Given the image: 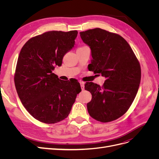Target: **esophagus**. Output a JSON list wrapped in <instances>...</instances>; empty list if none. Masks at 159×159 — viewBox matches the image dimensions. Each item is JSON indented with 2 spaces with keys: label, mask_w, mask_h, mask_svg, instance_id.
Segmentation results:
<instances>
[{
  "label": "esophagus",
  "mask_w": 159,
  "mask_h": 159,
  "mask_svg": "<svg viewBox=\"0 0 159 159\" xmlns=\"http://www.w3.org/2000/svg\"><path fill=\"white\" fill-rule=\"evenodd\" d=\"M80 85H81V89L84 90L85 89V85H84V81H80Z\"/></svg>",
  "instance_id": "1"
}]
</instances>
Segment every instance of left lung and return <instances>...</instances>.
Returning <instances> with one entry per match:
<instances>
[{"mask_svg": "<svg viewBox=\"0 0 159 159\" xmlns=\"http://www.w3.org/2000/svg\"><path fill=\"white\" fill-rule=\"evenodd\" d=\"M81 40L91 50L90 71L104 76L102 86L85 84L92 95L87 107L90 116L107 123L125 113L134 99L141 81L139 61L131 46L117 34L99 28L80 32Z\"/></svg>", "mask_w": 159, "mask_h": 159, "instance_id": "obj_1", "label": "left lung"}]
</instances>
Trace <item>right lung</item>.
I'll use <instances>...</instances> for the list:
<instances>
[{"label": "right lung", "instance_id": "add662e5", "mask_svg": "<svg viewBox=\"0 0 159 159\" xmlns=\"http://www.w3.org/2000/svg\"><path fill=\"white\" fill-rule=\"evenodd\" d=\"M78 33L46 32L28 40L19 54L14 78L17 93L40 122L54 124L66 119L81 91L78 81L61 80L52 72L74 47Z\"/></svg>", "mask_w": 159, "mask_h": 159}]
</instances>
